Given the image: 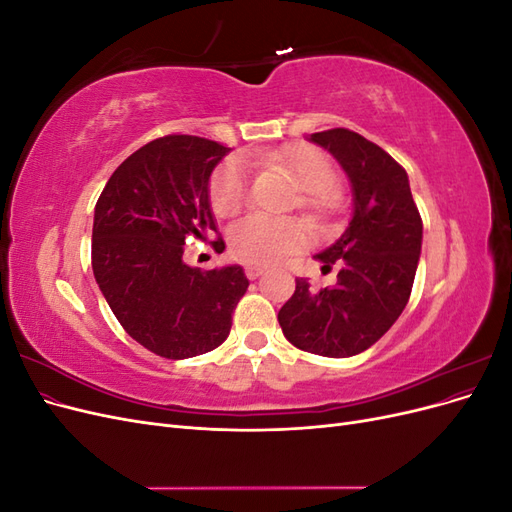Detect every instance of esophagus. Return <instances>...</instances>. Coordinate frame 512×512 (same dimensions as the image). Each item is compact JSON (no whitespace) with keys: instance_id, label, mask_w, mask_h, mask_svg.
Masks as SVG:
<instances>
[{"instance_id":"obj_1","label":"esophagus","mask_w":512,"mask_h":512,"mask_svg":"<svg viewBox=\"0 0 512 512\" xmlns=\"http://www.w3.org/2000/svg\"><path fill=\"white\" fill-rule=\"evenodd\" d=\"M265 271H267V267H262V265H252V262H250V265H245V275L250 277V280H256V277H260V275L265 273Z\"/></svg>"}]
</instances>
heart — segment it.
<instances>
[{
	"mask_svg": "<svg viewBox=\"0 0 512 512\" xmlns=\"http://www.w3.org/2000/svg\"><path fill=\"white\" fill-rule=\"evenodd\" d=\"M284 164L299 177L309 192L307 205L318 213H329L337 207L333 192L337 173L331 160L316 147L290 151ZM247 200V175L239 162L228 160L213 170L209 179V203L218 218L235 215ZM312 232L303 220L273 218L265 213H252L239 220L228 232V245L235 258L252 265H271L307 245Z\"/></svg>",
	"mask_w": 512,
	"mask_h": 512,
	"instance_id": "obj_1",
	"label": "heart"
}]
</instances>
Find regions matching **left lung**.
Wrapping results in <instances>:
<instances>
[{"label": "left lung", "instance_id": "8db88e82", "mask_svg": "<svg viewBox=\"0 0 512 512\" xmlns=\"http://www.w3.org/2000/svg\"><path fill=\"white\" fill-rule=\"evenodd\" d=\"M309 141L327 149L352 183L354 211L344 235L314 258L339 267L337 284L297 288L277 314L299 350L346 359L389 331L410 299L423 243V220L408 173L389 153L346 128L316 132Z\"/></svg>", "mask_w": 512, "mask_h": 512}]
</instances>
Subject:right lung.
Returning <instances> with one entry per match:
<instances>
[{"label": "right lung", "instance_id": "add662e5", "mask_svg": "<svg viewBox=\"0 0 512 512\" xmlns=\"http://www.w3.org/2000/svg\"><path fill=\"white\" fill-rule=\"evenodd\" d=\"M228 151L200 136L156 138L117 166L96 203V282L126 333L164 359L218 348L250 286L239 265L183 262L185 239L215 230L209 177Z\"/></svg>", "mask_w": 512, "mask_h": 512}]
</instances>
